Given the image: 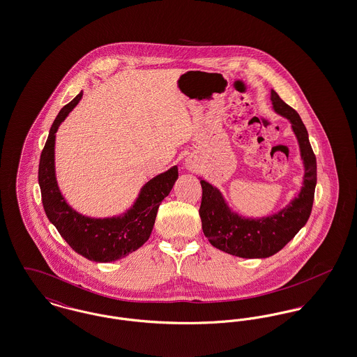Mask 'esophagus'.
I'll list each match as a JSON object with an SVG mask.
<instances>
[{"mask_svg": "<svg viewBox=\"0 0 357 357\" xmlns=\"http://www.w3.org/2000/svg\"><path fill=\"white\" fill-rule=\"evenodd\" d=\"M185 166H186V169L188 171L198 170V165H197L195 160L191 159V158H187L186 160H185Z\"/></svg>", "mask_w": 357, "mask_h": 357, "instance_id": "obj_1", "label": "esophagus"}]
</instances>
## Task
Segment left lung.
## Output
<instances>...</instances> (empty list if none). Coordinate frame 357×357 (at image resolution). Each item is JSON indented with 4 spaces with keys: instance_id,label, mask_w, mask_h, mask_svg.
<instances>
[{
    "instance_id": "left-lung-1",
    "label": "left lung",
    "mask_w": 357,
    "mask_h": 357,
    "mask_svg": "<svg viewBox=\"0 0 357 357\" xmlns=\"http://www.w3.org/2000/svg\"><path fill=\"white\" fill-rule=\"evenodd\" d=\"M273 109L287 118L297 137L304 165V181L297 197L278 213L246 218L226 204L221 191L201 178L202 202L199 215L208 242L227 255L241 258H266L280 252L309 220L317 183L316 156L300 115L284 102L277 92H271Z\"/></svg>"
}]
</instances>
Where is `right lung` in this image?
Instances as JSON below:
<instances>
[{"label": "right lung", "instance_id": "1", "mask_svg": "<svg viewBox=\"0 0 357 357\" xmlns=\"http://www.w3.org/2000/svg\"><path fill=\"white\" fill-rule=\"evenodd\" d=\"M82 98L83 92L64 105L52 124L40 156L38 185L45 214L69 246L89 261L112 262L135 252L150 238L159 204L178 179V167L174 166L150 179L140 188L135 204L121 215L89 218L79 214L66 202L57 186L54 139L60 124Z\"/></svg>", "mask_w": 357, "mask_h": 357}]
</instances>
